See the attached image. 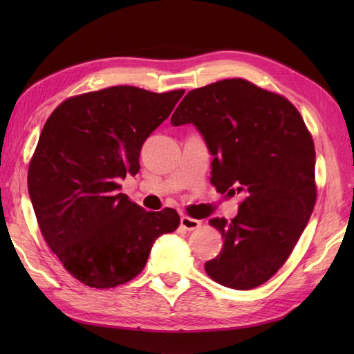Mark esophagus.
Segmentation results:
<instances>
[{"mask_svg":"<svg viewBox=\"0 0 354 354\" xmlns=\"http://www.w3.org/2000/svg\"><path fill=\"white\" fill-rule=\"evenodd\" d=\"M202 225L201 221L198 219H192L189 216H183L181 217V228H184L185 231H193V230H198Z\"/></svg>","mask_w":354,"mask_h":354,"instance_id":"1","label":"esophagus"}]
</instances>
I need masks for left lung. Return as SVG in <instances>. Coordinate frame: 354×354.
I'll return each mask as SVG.
<instances>
[{"label": "left lung", "instance_id": "left-lung-1", "mask_svg": "<svg viewBox=\"0 0 354 354\" xmlns=\"http://www.w3.org/2000/svg\"><path fill=\"white\" fill-rule=\"evenodd\" d=\"M170 123H192L204 137L217 192L245 194L231 222L209 219L223 248L205 272L237 290L266 283L289 259L317 201L315 146L301 114L281 95L225 79L187 94Z\"/></svg>", "mask_w": 354, "mask_h": 354}]
</instances>
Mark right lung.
<instances>
[{"label":"right lung","mask_w":354,"mask_h":354,"mask_svg":"<svg viewBox=\"0 0 354 354\" xmlns=\"http://www.w3.org/2000/svg\"><path fill=\"white\" fill-rule=\"evenodd\" d=\"M184 93L111 86L65 100L44 124L28 194L50 250L89 288L132 280L155 240L179 227L175 209L146 212L118 181L137 175L142 142Z\"/></svg>","instance_id":"1"}]
</instances>
